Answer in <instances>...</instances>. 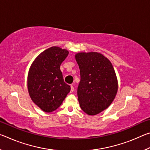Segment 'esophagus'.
<instances>
[{
  "label": "esophagus",
  "mask_w": 150,
  "mask_h": 150,
  "mask_svg": "<svg viewBox=\"0 0 150 150\" xmlns=\"http://www.w3.org/2000/svg\"><path fill=\"white\" fill-rule=\"evenodd\" d=\"M73 91H74V87H73V86L71 85V93H73Z\"/></svg>",
  "instance_id": "1"
}]
</instances>
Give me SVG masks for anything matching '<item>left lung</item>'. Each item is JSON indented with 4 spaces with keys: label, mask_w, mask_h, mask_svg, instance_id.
I'll return each instance as SVG.
<instances>
[{
    "label": "left lung",
    "mask_w": 150,
    "mask_h": 150,
    "mask_svg": "<svg viewBox=\"0 0 150 150\" xmlns=\"http://www.w3.org/2000/svg\"><path fill=\"white\" fill-rule=\"evenodd\" d=\"M75 59L80 69L77 88L80 106L87 115H96L110 105L117 93L115 69L110 61L100 53H78Z\"/></svg>",
    "instance_id": "left-lung-1"
}]
</instances>
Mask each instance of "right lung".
I'll return each mask as SVG.
<instances>
[{
	"label": "right lung",
	"instance_id": "right-lung-1",
	"mask_svg": "<svg viewBox=\"0 0 150 150\" xmlns=\"http://www.w3.org/2000/svg\"><path fill=\"white\" fill-rule=\"evenodd\" d=\"M69 54L67 50L51 47L35 58L28 75L30 98L45 112H52L62 105L71 87L64 82L60 65Z\"/></svg>",
	"mask_w": 150,
	"mask_h": 150
}]
</instances>
